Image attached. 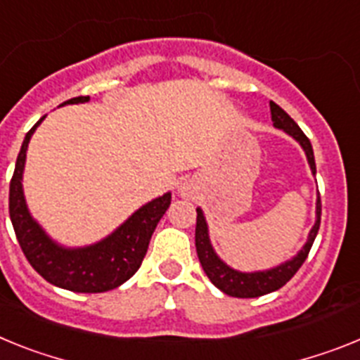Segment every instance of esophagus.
Returning a JSON list of instances; mask_svg holds the SVG:
<instances>
[{
  "instance_id": "esophagus-1",
  "label": "esophagus",
  "mask_w": 360,
  "mask_h": 360,
  "mask_svg": "<svg viewBox=\"0 0 360 360\" xmlns=\"http://www.w3.org/2000/svg\"><path fill=\"white\" fill-rule=\"evenodd\" d=\"M179 193H181V195H184V198H186V195H188V188H186V186H181V188H179Z\"/></svg>"
}]
</instances>
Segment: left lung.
<instances>
[{"label":"left lung","instance_id":"obj_1","mask_svg":"<svg viewBox=\"0 0 360 360\" xmlns=\"http://www.w3.org/2000/svg\"><path fill=\"white\" fill-rule=\"evenodd\" d=\"M270 112L274 127L292 136L301 148L304 150L308 165H310L311 174L315 176V158L314 148H311L310 139L304 136L299 124L290 117L286 112L281 108L277 103L270 101ZM319 224H321V198L317 195V202H315V224L311 226L308 239H306L304 246H302L292 259L281 262L279 266H274L270 270H257V271H239L236 268L228 266L223 259L215 254L214 246H212L210 233H208V224H206L205 214L201 208H198V224H195V250H198V257L201 262L202 270L208 275V279L214 283L223 293L230 297H239V299H252V297H261L266 293L275 292V290L283 288L284 284L292 279L297 270L302 266V262L306 261L310 248L314 245L315 237L319 232Z\"/></svg>","mask_w":360,"mask_h":360}]
</instances>
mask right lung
I'll return each instance as SVG.
<instances>
[{
    "label": "right lung",
    "mask_w": 360,
    "mask_h": 360,
    "mask_svg": "<svg viewBox=\"0 0 360 360\" xmlns=\"http://www.w3.org/2000/svg\"><path fill=\"white\" fill-rule=\"evenodd\" d=\"M86 101H90L89 96H79L59 106ZM43 120L45 117L37 121L25 136L11 181L8 212L18 243L34 270L54 286L77 293H101L117 288L141 266L150 237L170 206L172 193H162L161 198L152 199L141 208H137L114 232L94 245L77 248L59 245L32 217L23 192L27 150L30 137Z\"/></svg>",
    "instance_id": "add662e5"
}]
</instances>
